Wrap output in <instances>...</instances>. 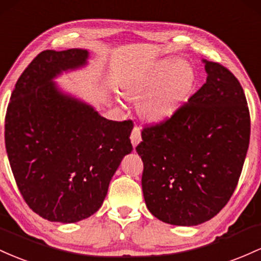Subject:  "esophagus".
<instances>
[{
	"instance_id": "esophagus-1",
	"label": "esophagus",
	"mask_w": 261,
	"mask_h": 261,
	"mask_svg": "<svg viewBox=\"0 0 261 261\" xmlns=\"http://www.w3.org/2000/svg\"><path fill=\"white\" fill-rule=\"evenodd\" d=\"M140 140H142V134H140L139 128L136 125L130 133V142L133 146H137L140 143Z\"/></svg>"
}]
</instances>
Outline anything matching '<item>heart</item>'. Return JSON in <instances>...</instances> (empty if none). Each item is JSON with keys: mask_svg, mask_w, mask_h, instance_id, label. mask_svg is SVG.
Listing matches in <instances>:
<instances>
[{"mask_svg": "<svg viewBox=\"0 0 261 261\" xmlns=\"http://www.w3.org/2000/svg\"><path fill=\"white\" fill-rule=\"evenodd\" d=\"M196 83L191 64L176 59H164L132 92V97L143 98V115L150 121L169 118L189 97Z\"/></svg>", "mask_w": 261, "mask_h": 261, "instance_id": "obj_1", "label": "heart"}]
</instances>
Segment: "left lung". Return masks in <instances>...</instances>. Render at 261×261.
Listing matches in <instances>:
<instances>
[{
    "label": "left lung",
    "instance_id": "left-lung-1",
    "mask_svg": "<svg viewBox=\"0 0 261 261\" xmlns=\"http://www.w3.org/2000/svg\"><path fill=\"white\" fill-rule=\"evenodd\" d=\"M207 80L169 118L145 124L136 150L151 215L175 225L213 218L238 185L250 139V115L238 79L204 60Z\"/></svg>",
    "mask_w": 261,
    "mask_h": 261
}]
</instances>
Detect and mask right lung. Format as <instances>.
<instances>
[{"label": "right lung", "mask_w": 261, "mask_h": 261, "mask_svg": "<svg viewBox=\"0 0 261 261\" xmlns=\"http://www.w3.org/2000/svg\"><path fill=\"white\" fill-rule=\"evenodd\" d=\"M86 59L84 49L39 53L17 80L6 112L14 180L29 208L50 222L74 223L93 215L123 156L133 150L132 119L103 118L51 83Z\"/></svg>", "instance_id": "obj_1"}]
</instances>
